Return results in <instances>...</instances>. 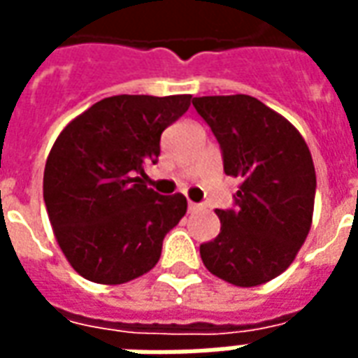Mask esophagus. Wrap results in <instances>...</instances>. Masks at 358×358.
<instances>
[{
  "label": "esophagus",
  "mask_w": 358,
  "mask_h": 358,
  "mask_svg": "<svg viewBox=\"0 0 358 358\" xmlns=\"http://www.w3.org/2000/svg\"><path fill=\"white\" fill-rule=\"evenodd\" d=\"M203 207L201 205H197V203H187V210H189V213H199V210H201Z\"/></svg>",
  "instance_id": "esophagus-1"
}]
</instances>
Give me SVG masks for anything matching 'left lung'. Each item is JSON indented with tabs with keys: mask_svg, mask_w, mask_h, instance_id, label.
<instances>
[{
	"mask_svg": "<svg viewBox=\"0 0 358 358\" xmlns=\"http://www.w3.org/2000/svg\"><path fill=\"white\" fill-rule=\"evenodd\" d=\"M217 136L224 172L241 178L236 210H217L220 234L199 248L203 264L228 284H266L280 276L313 224L316 174L295 126L251 95L194 97Z\"/></svg>",
	"mask_w": 358,
	"mask_h": 358,
	"instance_id": "obj_1",
	"label": "left lung"
}]
</instances>
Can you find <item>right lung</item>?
Returning <instances> with one entry per match:
<instances>
[{
    "instance_id": "right-lung-1",
    "label": "right lung",
    "mask_w": 358,
    "mask_h": 358,
    "mask_svg": "<svg viewBox=\"0 0 358 358\" xmlns=\"http://www.w3.org/2000/svg\"><path fill=\"white\" fill-rule=\"evenodd\" d=\"M192 95H113L59 134L43 171V201L59 248L82 278L118 285L159 263L163 240L186 215L182 194L145 186L161 134Z\"/></svg>"
}]
</instances>
